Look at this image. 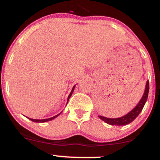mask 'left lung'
<instances>
[{
    "label": "left lung",
    "mask_w": 160,
    "mask_h": 160,
    "mask_svg": "<svg viewBox=\"0 0 160 160\" xmlns=\"http://www.w3.org/2000/svg\"><path fill=\"white\" fill-rule=\"evenodd\" d=\"M148 92H149V81L148 80L142 98H141L139 103L136 105V107H135V108L132 110L129 113H128L123 117H120V118H107L103 116H98V117L104 122H105L106 123L112 125V126H125V125L130 123L136 118L142 111L143 108H144V104L148 100Z\"/></svg>",
    "instance_id": "8db88e82"
}]
</instances>
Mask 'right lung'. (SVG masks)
<instances>
[{
  "mask_svg": "<svg viewBox=\"0 0 160 160\" xmlns=\"http://www.w3.org/2000/svg\"><path fill=\"white\" fill-rule=\"evenodd\" d=\"M74 88H75V86H74V87H73L72 90H71V93H70V95H68V100H69L70 97H71V95H72L73 92H74ZM67 103H68V102H67ZM61 113H62V112H61ZM60 113H58V114H57L56 116H55V117H51V118H48V119H43V120H36V119H31V118H28H28L29 120H32V121H33V122H47V121H50V120H53V119H55V118H56V117H58V116L59 115Z\"/></svg>",
  "mask_w": 160,
  "mask_h": 160,
  "instance_id": "1",
  "label": "right lung"
}]
</instances>
